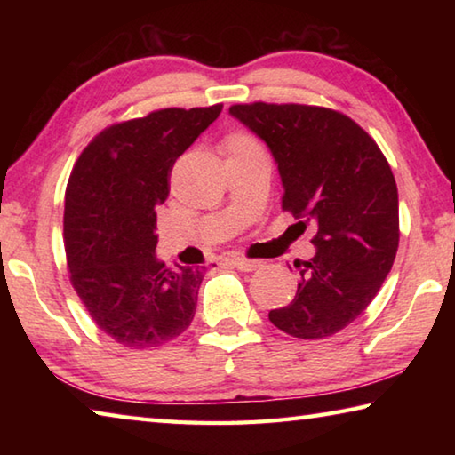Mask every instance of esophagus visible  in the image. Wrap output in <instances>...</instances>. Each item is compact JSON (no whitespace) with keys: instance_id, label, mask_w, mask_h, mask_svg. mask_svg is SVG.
Here are the masks:
<instances>
[{"instance_id":"esophagus-1","label":"esophagus","mask_w":455,"mask_h":455,"mask_svg":"<svg viewBox=\"0 0 455 455\" xmlns=\"http://www.w3.org/2000/svg\"><path fill=\"white\" fill-rule=\"evenodd\" d=\"M228 265H233L235 268H238V271H243V273H251V271H255V268L260 263H259V260H251V259H243V257H233V259H228Z\"/></svg>"}]
</instances>
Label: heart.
<instances>
[{
  "instance_id": "1",
  "label": "heart",
  "mask_w": 455,
  "mask_h": 455,
  "mask_svg": "<svg viewBox=\"0 0 455 455\" xmlns=\"http://www.w3.org/2000/svg\"><path fill=\"white\" fill-rule=\"evenodd\" d=\"M222 148H225L227 156L230 154H238V152H246V150H255L259 148V144L255 142V138L244 134V132H233L225 138V144H222Z\"/></svg>"
}]
</instances>
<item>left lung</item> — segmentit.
Segmentation results:
<instances>
[{
    "label": "left lung",
    "instance_id": "8db88e82",
    "mask_svg": "<svg viewBox=\"0 0 455 455\" xmlns=\"http://www.w3.org/2000/svg\"><path fill=\"white\" fill-rule=\"evenodd\" d=\"M230 114L265 140L279 166L283 211L315 227L317 252L297 260V295L268 319L287 335L325 339L379 292L399 244L397 184L375 140L331 108L235 104Z\"/></svg>",
    "mask_w": 455,
    "mask_h": 455
}]
</instances>
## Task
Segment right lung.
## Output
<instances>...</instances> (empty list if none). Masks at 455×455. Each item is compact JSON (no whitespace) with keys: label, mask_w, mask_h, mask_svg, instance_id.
Returning a JSON list of instances; mask_svg holds the SVG:
<instances>
[{"label":"right lung","mask_w":455,"mask_h":455,"mask_svg":"<svg viewBox=\"0 0 455 455\" xmlns=\"http://www.w3.org/2000/svg\"><path fill=\"white\" fill-rule=\"evenodd\" d=\"M220 110L164 108L118 122L74 164L64 209L70 281L92 321L124 347H160L195 317L204 267L166 268L154 230L176 158Z\"/></svg>","instance_id":"right-lung-1"}]
</instances>
